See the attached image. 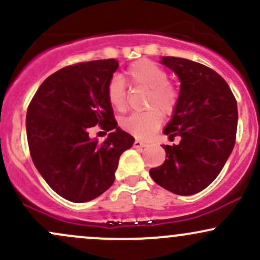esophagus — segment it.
<instances>
[{"label": "esophagus", "instance_id": "1", "mask_svg": "<svg viewBox=\"0 0 260 260\" xmlns=\"http://www.w3.org/2000/svg\"><path fill=\"white\" fill-rule=\"evenodd\" d=\"M133 147H135V148H144V147H147V143H145V142H143V141H139V139H136L135 143H133Z\"/></svg>", "mask_w": 260, "mask_h": 260}]
</instances>
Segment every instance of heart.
Here are the masks:
<instances>
[{
  "instance_id": "heart-1",
  "label": "heart",
  "mask_w": 260,
  "mask_h": 260,
  "mask_svg": "<svg viewBox=\"0 0 260 260\" xmlns=\"http://www.w3.org/2000/svg\"><path fill=\"white\" fill-rule=\"evenodd\" d=\"M128 81L136 86L148 88L144 112H136L121 121L122 128L129 135L147 139L160 127L162 115H170L178 102V91L168 82V74L158 64L148 59L133 62L125 73ZM107 99L115 110L124 111L128 100L123 81L115 76L107 86Z\"/></svg>"
}]
</instances>
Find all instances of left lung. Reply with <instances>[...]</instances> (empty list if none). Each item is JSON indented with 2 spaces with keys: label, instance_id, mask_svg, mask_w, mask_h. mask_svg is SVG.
<instances>
[{
  "label": "left lung",
  "instance_id": "left-lung-1",
  "mask_svg": "<svg viewBox=\"0 0 260 260\" xmlns=\"http://www.w3.org/2000/svg\"><path fill=\"white\" fill-rule=\"evenodd\" d=\"M160 64L180 81L178 102L164 135L180 143L162 144L167 159L149 170L154 181L176 195L198 193L217 178L236 142L238 110L221 75L200 62L162 56Z\"/></svg>",
  "mask_w": 260,
  "mask_h": 260
}]
</instances>
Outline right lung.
<instances>
[{
	"label": "right lung",
	"instance_id": "right-lung-1",
	"mask_svg": "<svg viewBox=\"0 0 260 260\" xmlns=\"http://www.w3.org/2000/svg\"><path fill=\"white\" fill-rule=\"evenodd\" d=\"M116 59L62 68L47 78L29 104L25 129L37 170L58 195L81 204L99 198L115 181L118 160L135 138L117 124L107 99ZM110 130L99 144L88 131Z\"/></svg>",
	"mask_w": 260,
	"mask_h": 260
}]
</instances>
